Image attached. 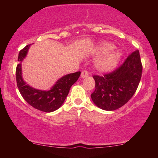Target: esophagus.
<instances>
[{"label": "esophagus", "mask_w": 158, "mask_h": 158, "mask_svg": "<svg viewBox=\"0 0 158 158\" xmlns=\"http://www.w3.org/2000/svg\"><path fill=\"white\" fill-rule=\"evenodd\" d=\"M81 76L82 78H85V77H88V71H86V70L82 71Z\"/></svg>", "instance_id": "1"}]
</instances>
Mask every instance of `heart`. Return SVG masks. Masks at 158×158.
I'll list each match as a JSON object with an SVG mask.
<instances>
[{
  "label": "heart",
  "instance_id": "1",
  "mask_svg": "<svg viewBox=\"0 0 158 158\" xmlns=\"http://www.w3.org/2000/svg\"><path fill=\"white\" fill-rule=\"evenodd\" d=\"M114 44L103 42L90 50L93 55L99 56L94 64L95 69L99 73H110L118 66L122 55L119 50H114Z\"/></svg>",
  "mask_w": 158,
  "mask_h": 158
}]
</instances>
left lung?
<instances>
[{"instance_id": "obj_1", "label": "left lung", "mask_w": 158, "mask_h": 158, "mask_svg": "<svg viewBox=\"0 0 158 158\" xmlns=\"http://www.w3.org/2000/svg\"><path fill=\"white\" fill-rule=\"evenodd\" d=\"M142 72L139 52L136 50L114 72L103 76H93L96 82V88L90 95L93 102L106 111L119 109L135 94L141 79Z\"/></svg>"}]
</instances>
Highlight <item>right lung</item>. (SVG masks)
Masks as SVG:
<instances>
[{"instance_id":"add662e5","label":"right lung","mask_w":158,"mask_h":158,"mask_svg":"<svg viewBox=\"0 0 158 158\" xmlns=\"http://www.w3.org/2000/svg\"><path fill=\"white\" fill-rule=\"evenodd\" d=\"M31 45H27L19 52V64L16 67V71L17 86L23 99L32 107L47 113L55 111L63 104L71 86L77 81L81 72L64 75L57 80L49 90H42L32 88L23 81L21 69V62L27 56Z\"/></svg>"}]
</instances>
